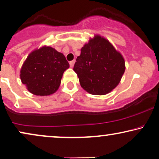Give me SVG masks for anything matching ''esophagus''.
Returning a JSON list of instances; mask_svg holds the SVG:
<instances>
[{
	"mask_svg": "<svg viewBox=\"0 0 159 159\" xmlns=\"http://www.w3.org/2000/svg\"><path fill=\"white\" fill-rule=\"evenodd\" d=\"M75 60H73V61H70V67H73V66H74V64H75Z\"/></svg>",
	"mask_w": 159,
	"mask_h": 159,
	"instance_id": "obj_1",
	"label": "esophagus"
}]
</instances>
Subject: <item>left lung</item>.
I'll return each mask as SVG.
<instances>
[{"label":"left lung","instance_id":"left-lung-1","mask_svg":"<svg viewBox=\"0 0 159 159\" xmlns=\"http://www.w3.org/2000/svg\"><path fill=\"white\" fill-rule=\"evenodd\" d=\"M125 70L121 53L99 35L94 36L81 48L73 67L81 87L96 95L113 90L119 84Z\"/></svg>","mask_w":159,"mask_h":159}]
</instances>
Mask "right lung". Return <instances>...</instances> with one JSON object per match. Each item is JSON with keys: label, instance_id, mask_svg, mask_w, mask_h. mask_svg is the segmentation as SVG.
I'll return each instance as SVG.
<instances>
[{"label": "right lung", "instance_id": "right-lung-1", "mask_svg": "<svg viewBox=\"0 0 159 159\" xmlns=\"http://www.w3.org/2000/svg\"><path fill=\"white\" fill-rule=\"evenodd\" d=\"M69 67L63 53L44 46L28 56L22 66L20 79L31 93L50 95L59 89L64 72Z\"/></svg>", "mask_w": 159, "mask_h": 159}]
</instances>
